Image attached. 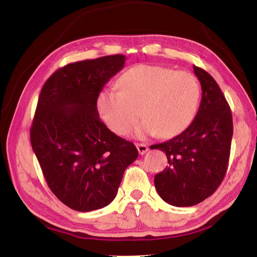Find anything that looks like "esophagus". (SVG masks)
Listing matches in <instances>:
<instances>
[{
  "label": "esophagus",
  "mask_w": 257,
  "mask_h": 257,
  "mask_svg": "<svg viewBox=\"0 0 257 257\" xmlns=\"http://www.w3.org/2000/svg\"><path fill=\"white\" fill-rule=\"evenodd\" d=\"M136 146H137V150H138L139 154H141V155L145 154L146 152L149 151V147H147V145H146V144H142V143H137Z\"/></svg>",
  "instance_id": "esophagus-1"
}]
</instances>
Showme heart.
Here are the masks:
<instances>
[{
    "mask_svg": "<svg viewBox=\"0 0 257 257\" xmlns=\"http://www.w3.org/2000/svg\"><path fill=\"white\" fill-rule=\"evenodd\" d=\"M119 87L98 94L97 110L107 127L121 136L132 132L141 113L145 119L138 136H176L193 122L201 103L197 77L167 67L138 64L121 76Z\"/></svg>",
    "mask_w": 257,
    "mask_h": 257,
    "instance_id": "obj_1",
    "label": "heart"
}]
</instances>
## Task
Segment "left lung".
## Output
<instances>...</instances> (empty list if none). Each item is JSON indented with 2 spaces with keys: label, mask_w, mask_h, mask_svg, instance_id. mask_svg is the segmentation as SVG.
<instances>
[{
  "label": "left lung",
  "mask_w": 257,
  "mask_h": 257,
  "mask_svg": "<svg viewBox=\"0 0 257 257\" xmlns=\"http://www.w3.org/2000/svg\"><path fill=\"white\" fill-rule=\"evenodd\" d=\"M202 101L193 122L170 141L153 145L168 159L155 175L161 198L173 206H193L214 193L227 173L233 133L230 106L213 77L194 66Z\"/></svg>",
  "instance_id": "obj_1"
}]
</instances>
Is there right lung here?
<instances>
[{
    "instance_id": "add662e5",
    "label": "right lung",
    "mask_w": 257,
    "mask_h": 257,
    "mask_svg": "<svg viewBox=\"0 0 257 257\" xmlns=\"http://www.w3.org/2000/svg\"><path fill=\"white\" fill-rule=\"evenodd\" d=\"M122 54L67 64L43 86L30 128V143L45 180L72 210L110 204L124 170L138 156L98 116L97 97L124 66Z\"/></svg>"
}]
</instances>
